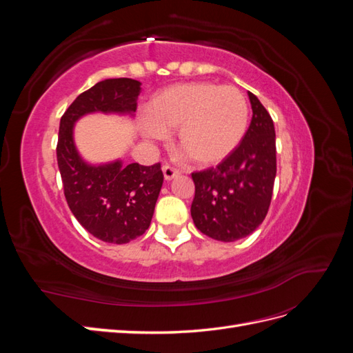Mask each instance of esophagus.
<instances>
[{
	"label": "esophagus",
	"instance_id": "34e87169",
	"mask_svg": "<svg viewBox=\"0 0 353 353\" xmlns=\"http://www.w3.org/2000/svg\"><path fill=\"white\" fill-rule=\"evenodd\" d=\"M162 170H163V176H165L166 181L174 179V178H176V176L179 175V170H176V169H174V168H170L169 165H165V166L162 168Z\"/></svg>",
	"mask_w": 353,
	"mask_h": 353
}]
</instances>
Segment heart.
<instances>
[{
	"instance_id": "heart-1",
	"label": "heart",
	"mask_w": 353,
	"mask_h": 353,
	"mask_svg": "<svg viewBox=\"0 0 353 353\" xmlns=\"http://www.w3.org/2000/svg\"><path fill=\"white\" fill-rule=\"evenodd\" d=\"M141 132L163 140L176 130V143L199 166H215L243 141L250 121L245 95L232 85L175 83L156 92L144 108Z\"/></svg>"
}]
</instances>
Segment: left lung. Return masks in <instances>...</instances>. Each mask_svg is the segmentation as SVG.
<instances>
[{"instance_id": "obj_1", "label": "left lung", "mask_w": 353, "mask_h": 353, "mask_svg": "<svg viewBox=\"0 0 353 353\" xmlns=\"http://www.w3.org/2000/svg\"><path fill=\"white\" fill-rule=\"evenodd\" d=\"M252 122L243 141L216 168L194 172V225L208 237L231 243L248 237L270 209L276 175L275 130L270 113L250 91Z\"/></svg>"}]
</instances>
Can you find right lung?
<instances>
[{
  "label": "right lung",
  "instance_id": "obj_1",
  "mask_svg": "<svg viewBox=\"0 0 353 353\" xmlns=\"http://www.w3.org/2000/svg\"><path fill=\"white\" fill-rule=\"evenodd\" d=\"M140 92V81H100L78 95L60 119L57 163L68 205L81 225L104 243H130L150 227L163 172L159 163L123 165L122 159L88 162L74 143V125L94 113L132 119Z\"/></svg>",
  "mask_w": 353,
  "mask_h": 353
}]
</instances>
